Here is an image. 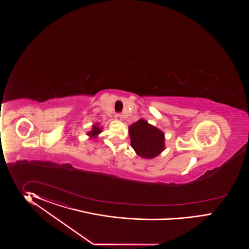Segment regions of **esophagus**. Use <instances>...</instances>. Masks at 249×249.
Instances as JSON below:
<instances>
[{"mask_svg":"<svg viewBox=\"0 0 249 249\" xmlns=\"http://www.w3.org/2000/svg\"><path fill=\"white\" fill-rule=\"evenodd\" d=\"M115 119H116V121H122V117H121V114H116V116H115Z\"/></svg>","mask_w":249,"mask_h":249,"instance_id":"1","label":"esophagus"}]
</instances>
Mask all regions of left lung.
<instances>
[{
  "label": "left lung",
  "instance_id": "8db88e82",
  "mask_svg": "<svg viewBox=\"0 0 249 249\" xmlns=\"http://www.w3.org/2000/svg\"><path fill=\"white\" fill-rule=\"evenodd\" d=\"M128 134L131 147L141 158L151 160L165 150L163 131L144 119H140L128 126Z\"/></svg>",
  "mask_w": 249,
  "mask_h": 249
}]
</instances>
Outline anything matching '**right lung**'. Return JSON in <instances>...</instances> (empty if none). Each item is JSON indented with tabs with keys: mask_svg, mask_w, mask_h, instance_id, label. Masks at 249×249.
Wrapping results in <instances>:
<instances>
[{
	"mask_svg": "<svg viewBox=\"0 0 249 249\" xmlns=\"http://www.w3.org/2000/svg\"><path fill=\"white\" fill-rule=\"evenodd\" d=\"M102 128L103 127H101L99 123H96V124L92 125L90 131L87 132V135L89 136L90 139H96L102 132Z\"/></svg>",
	"mask_w": 249,
	"mask_h": 249,
	"instance_id": "add662e5",
	"label": "right lung"
}]
</instances>
